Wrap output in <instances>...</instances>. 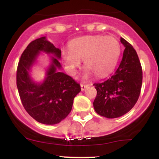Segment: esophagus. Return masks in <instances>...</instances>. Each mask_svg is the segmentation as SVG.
<instances>
[{
	"label": "esophagus",
	"instance_id": "obj_1",
	"mask_svg": "<svg viewBox=\"0 0 159 159\" xmlns=\"http://www.w3.org/2000/svg\"><path fill=\"white\" fill-rule=\"evenodd\" d=\"M88 84H81V90L84 91L86 90V88H87V87H88Z\"/></svg>",
	"mask_w": 159,
	"mask_h": 159
}]
</instances>
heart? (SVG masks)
<instances>
[{
    "label": "heart",
    "mask_w": 159,
    "mask_h": 159,
    "mask_svg": "<svg viewBox=\"0 0 159 159\" xmlns=\"http://www.w3.org/2000/svg\"><path fill=\"white\" fill-rule=\"evenodd\" d=\"M69 50H62V59L67 72L75 75L81 61L87 67L84 78L96 74L103 77L112 72L120 54L119 42L112 36H89L70 42Z\"/></svg>",
    "instance_id": "1"
}]
</instances>
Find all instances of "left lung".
Returning a JSON list of instances; mask_svg holds the SVG:
<instances>
[{"instance_id": "obj_1", "label": "left lung", "mask_w": 159, "mask_h": 159, "mask_svg": "<svg viewBox=\"0 0 159 159\" xmlns=\"http://www.w3.org/2000/svg\"><path fill=\"white\" fill-rule=\"evenodd\" d=\"M123 58L114 74L102 83L93 84L97 95L93 102L96 112L107 118H116L129 112L139 98L143 79L136 51L123 38Z\"/></svg>"}]
</instances>
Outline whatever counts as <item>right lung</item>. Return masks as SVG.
Returning <instances> with one entry per match:
<instances>
[{
  "label": "right lung",
  "mask_w": 159,
  "mask_h": 159,
  "mask_svg": "<svg viewBox=\"0 0 159 159\" xmlns=\"http://www.w3.org/2000/svg\"><path fill=\"white\" fill-rule=\"evenodd\" d=\"M40 51L52 53L57 58L52 57L43 82L36 83L29 72ZM61 57V51L43 36L27 45L18 64L16 84L21 103L29 115L40 123L54 125L64 120L81 91L79 84L59 71L61 65L57 58Z\"/></svg>",
  "instance_id": "1"
}]
</instances>
